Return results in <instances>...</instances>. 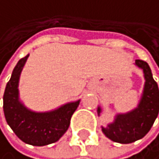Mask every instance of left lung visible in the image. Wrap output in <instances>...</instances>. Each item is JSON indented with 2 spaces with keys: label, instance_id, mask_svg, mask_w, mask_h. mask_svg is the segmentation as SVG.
<instances>
[{
  "label": "left lung",
  "instance_id": "left-lung-1",
  "mask_svg": "<svg viewBox=\"0 0 159 159\" xmlns=\"http://www.w3.org/2000/svg\"><path fill=\"white\" fill-rule=\"evenodd\" d=\"M135 64L144 73L145 84L138 107L128 113L117 114L114 121L102 127V132L113 142L129 144L140 140L150 131L157 117L159 111V90L157 84L153 80L151 69L147 62L136 60ZM98 115L101 108L98 107Z\"/></svg>",
  "mask_w": 159,
  "mask_h": 159
}]
</instances>
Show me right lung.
<instances>
[{
    "mask_svg": "<svg viewBox=\"0 0 159 159\" xmlns=\"http://www.w3.org/2000/svg\"><path fill=\"white\" fill-rule=\"evenodd\" d=\"M28 56L19 60L7 83L3 97L4 113L7 124L21 141L34 146H45L57 142L68 130L70 118L80 100L47 112H35L25 107L19 100L18 84Z\"/></svg>",
    "mask_w": 159,
    "mask_h": 159,
    "instance_id": "right-lung-1",
    "label": "right lung"
}]
</instances>
